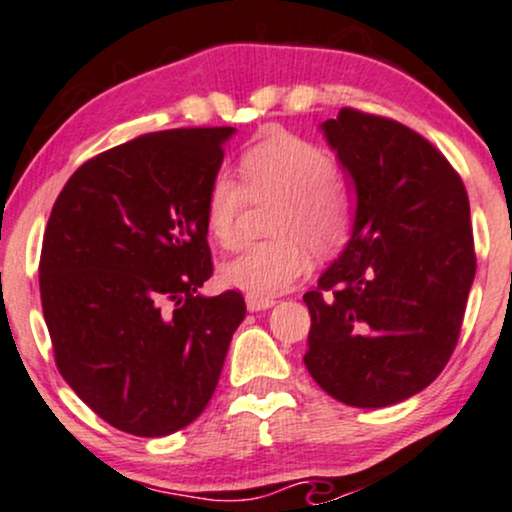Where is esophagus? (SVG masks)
I'll list each match as a JSON object with an SVG mask.
<instances>
[{"mask_svg":"<svg viewBox=\"0 0 512 512\" xmlns=\"http://www.w3.org/2000/svg\"><path fill=\"white\" fill-rule=\"evenodd\" d=\"M245 305H248L250 313H260V310H269V308H274V298H257V296H248V298H245Z\"/></svg>","mask_w":512,"mask_h":512,"instance_id":"34e87169","label":"esophagus"}]
</instances>
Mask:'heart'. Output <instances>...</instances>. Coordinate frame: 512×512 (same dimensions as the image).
Here are the masks:
<instances>
[{
	"instance_id": "1",
	"label": "heart",
	"mask_w": 512,
	"mask_h": 512,
	"mask_svg": "<svg viewBox=\"0 0 512 512\" xmlns=\"http://www.w3.org/2000/svg\"><path fill=\"white\" fill-rule=\"evenodd\" d=\"M240 180L221 170L204 202V226L221 248L238 238V219L252 202L279 199L272 236L221 264V281L248 296L269 298L291 289L308 272V250L330 252L344 243L351 202L337 182L332 156L293 134H269L240 156Z\"/></svg>"
}]
</instances>
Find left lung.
Here are the masks:
<instances>
[{"instance_id":"1","label":"left lung","mask_w":512,"mask_h":512,"mask_svg":"<svg viewBox=\"0 0 512 512\" xmlns=\"http://www.w3.org/2000/svg\"><path fill=\"white\" fill-rule=\"evenodd\" d=\"M356 192L351 238L303 296L308 373L349 407L414 397L460 337L474 257L460 175L414 129L342 108L320 125Z\"/></svg>"}]
</instances>
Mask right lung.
I'll return each instance as SVG.
<instances>
[{"label": "right lung", "instance_id": "add662e5", "mask_svg": "<svg viewBox=\"0 0 512 512\" xmlns=\"http://www.w3.org/2000/svg\"><path fill=\"white\" fill-rule=\"evenodd\" d=\"M233 134H144L86 161L52 207L40 301L55 363L132 436H170L202 414L245 317L238 291L197 293L214 269L204 202Z\"/></svg>", "mask_w": 512, "mask_h": 512}]
</instances>
